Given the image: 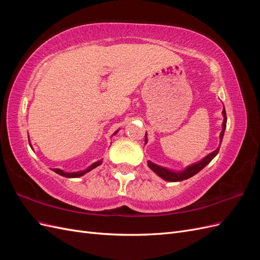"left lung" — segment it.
<instances>
[{
    "instance_id": "left-lung-1",
    "label": "left lung",
    "mask_w": 260,
    "mask_h": 260,
    "mask_svg": "<svg viewBox=\"0 0 260 260\" xmlns=\"http://www.w3.org/2000/svg\"><path fill=\"white\" fill-rule=\"evenodd\" d=\"M222 114H223L224 119H223V122H222V131H221V133H220V142H222L224 130H225V125H226V114H225V109L224 108H223V111H222ZM145 143H146V135H145ZM219 148H220V146L216 149V151L210 153L208 156H206L205 158H204L203 160H201L200 162L191 165V166L186 167L183 171H181V172L170 171V170L164 168V167L157 166V165L153 164L152 161H149V160L147 161V165H148V167L151 168L156 175H158L164 180L170 181V182H177V181H182V180H185V179H188V178L193 177L194 175L198 174V172H200L204 167H206L207 165L212 160V158H214V157L218 154Z\"/></svg>"
}]
</instances>
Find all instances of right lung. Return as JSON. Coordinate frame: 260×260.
Instances as JSON below:
<instances>
[{
  "instance_id": "1",
  "label": "right lung",
  "mask_w": 260,
  "mask_h": 260,
  "mask_svg": "<svg viewBox=\"0 0 260 260\" xmlns=\"http://www.w3.org/2000/svg\"><path fill=\"white\" fill-rule=\"evenodd\" d=\"M116 133H117V132H116ZM101 164H102V160L92 164L91 166L86 168L85 170H82V171H77V172H70V174H68V172H64V171L60 170V169H52V170H53L54 172H56V174H58V175L62 176V177H66V178H78V177H81V176H83L84 174H86V172L91 171L92 169H94L95 167L100 166Z\"/></svg>"
}]
</instances>
